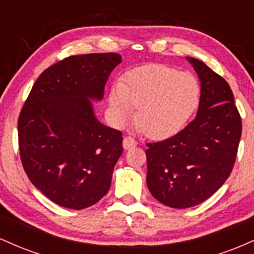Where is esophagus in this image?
Wrapping results in <instances>:
<instances>
[{
  "label": "esophagus",
  "instance_id": "34e87169",
  "mask_svg": "<svg viewBox=\"0 0 254 254\" xmlns=\"http://www.w3.org/2000/svg\"><path fill=\"white\" fill-rule=\"evenodd\" d=\"M136 145H137V142L135 141V138H133V137H131V136L124 137V139H123L124 149H131V148L136 147Z\"/></svg>",
  "mask_w": 254,
  "mask_h": 254
}]
</instances>
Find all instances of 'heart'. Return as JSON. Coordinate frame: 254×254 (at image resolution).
<instances>
[{
	"instance_id": "obj_1",
	"label": "heart",
	"mask_w": 254,
	"mask_h": 254,
	"mask_svg": "<svg viewBox=\"0 0 254 254\" xmlns=\"http://www.w3.org/2000/svg\"><path fill=\"white\" fill-rule=\"evenodd\" d=\"M199 81L189 71L154 64L130 71L113 87L110 106L119 122L137 109L136 123L145 136L164 139L176 135L196 111Z\"/></svg>"
}]
</instances>
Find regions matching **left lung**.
I'll return each instance as SVG.
<instances>
[{
	"instance_id": "1",
	"label": "left lung",
	"mask_w": 254,
	"mask_h": 254,
	"mask_svg": "<svg viewBox=\"0 0 254 254\" xmlns=\"http://www.w3.org/2000/svg\"><path fill=\"white\" fill-rule=\"evenodd\" d=\"M200 80L196 118L164 141L147 143V185L160 203L198 205L216 192L234 167L243 124L228 82L188 57Z\"/></svg>"
}]
</instances>
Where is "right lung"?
Returning <instances> with one entry per match:
<instances>
[{
  "label": "right lung",
  "mask_w": 254,
  "mask_h": 254,
  "mask_svg": "<svg viewBox=\"0 0 254 254\" xmlns=\"http://www.w3.org/2000/svg\"><path fill=\"white\" fill-rule=\"evenodd\" d=\"M116 52L69 56L45 69L32 87L19 121V151L28 179L64 208H88L109 191L123 153L119 130L95 118Z\"/></svg>",
  "instance_id": "1"
}]
</instances>
